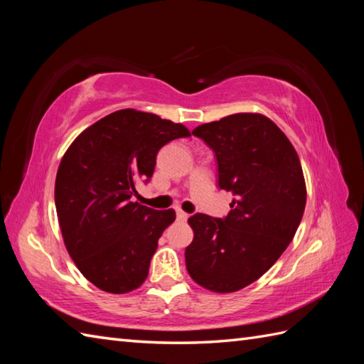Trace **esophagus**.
<instances>
[{
  "label": "esophagus",
  "instance_id": "esophagus-1",
  "mask_svg": "<svg viewBox=\"0 0 364 364\" xmlns=\"http://www.w3.org/2000/svg\"><path fill=\"white\" fill-rule=\"evenodd\" d=\"M188 218H189V214H186V213L181 211V210H176V219L178 220L184 222V220H188Z\"/></svg>",
  "mask_w": 364,
  "mask_h": 364
}]
</instances>
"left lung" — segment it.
I'll list each match as a JSON object with an SVG mask.
<instances>
[{"label": "left lung", "mask_w": 364, "mask_h": 364, "mask_svg": "<svg viewBox=\"0 0 364 364\" xmlns=\"http://www.w3.org/2000/svg\"><path fill=\"white\" fill-rule=\"evenodd\" d=\"M218 159L219 188L231 191L227 218H189L192 280L213 292H235L266 274L300 225L305 178L289 139L266 115L241 112L197 127Z\"/></svg>", "instance_id": "obj_1"}]
</instances>
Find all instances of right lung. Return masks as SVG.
<instances>
[{
  "mask_svg": "<svg viewBox=\"0 0 364 364\" xmlns=\"http://www.w3.org/2000/svg\"><path fill=\"white\" fill-rule=\"evenodd\" d=\"M181 123L120 109L84 129L60 161L54 202L67 252L97 288L127 294L141 286L158 239L175 211L133 202L153 175L161 146L189 137Z\"/></svg>",
  "mask_w": 364,
  "mask_h": 364,
  "instance_id": "obj_1",
  "label": "right lung"
}]
</instances>
